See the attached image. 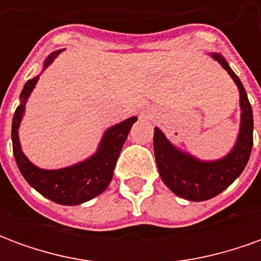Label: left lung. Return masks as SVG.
Returning <instances> with one entry per match:
<instances>
[{
    "label": "left lung",
    "mask_w": 261,
    "mask_h": 261,
    "mask_svg": "<svg viewBox=\"0 0 261 261\" xmlns=\"http://www.w3.org/2000/svg\"><path fill=\"white\" fill-rule=\"evenodd\" d=\"M213 57L233 78L241 93V133L232 152L219 161L201 162L176 149L159 128H155L153 133V151L159 175L176 196L190 201L210 200L229 187L245 169L253 147V112L246 91L224 57L219 54H213Z\"/></svg>",
    "instance_id": "obj_1"
}]
</instances>
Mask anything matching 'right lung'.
Returning <instances> with one entry per match:
<instances>
[{
  "instance_id": "1",
  "label": "right lung",
  "mask_w": 261,
  "mask_h": 261,
  "mask_svg": "<svg viewBox=\"0 0 261 261\" xmlns=\"http://www.w3.org/2000/svg\"><path fill=\"white\" fill-rule=\"evenodd\" d=\"M60 53L61 50L50 54L44 63V68L50 63H53V60ZM37 80L39 76H35L25 84L20 93V105L15 110L12 119V149L16 165L26 181L40 194L47 197L48 200L63 205H76L81 202L89 201L91 198L105 192L109 186L113 177V170L117 164L120 151L127 140L131 127L136 123L137 117H130L123 123L109 128L103 136L97 152L92 158L64 169H39L35 165H32L20 151L18 140V127L25 110V103L36 85Z\"/></svg>"
}]
</instances>
